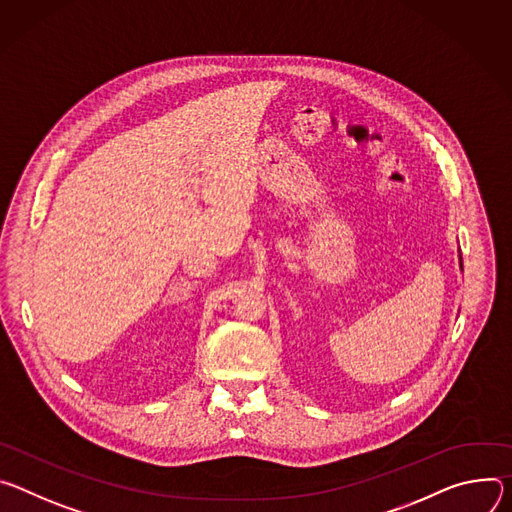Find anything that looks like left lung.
Segmentation results:
<instances>
[{"label":"left lung","instance_id":"left-lung-1","mask_svg":"<svg viewBox=\"0 0 512 512\" xmlns=\"http://www.w3.org/2000/svg\"><path fill=\"white\" fill-rule=\"evenodd\" d=\"M460 260H462V258H460Z\"/></svg>","mask_w":512,"mask_h":512}]
</instances>
